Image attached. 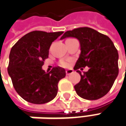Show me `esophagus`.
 Wrapping results in <instances>:
<instances>
[{"instance_id": "obj_1", "label": "esophagus", "mask_w": 126, "mask_h": 126, "mask_svg": "<svg viewBox=\"0 0 126 126\" xmlns=\"http://www.w3.org/2000/svg\"><path fill=\"white\" fill-rule=\"evenodd\" d=\"M65 72H66V75H70V74H72V73L73 72V70H72V69L67 70L65 71Z\"/></svg>"}]
</instances>
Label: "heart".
Masks as SVG:
<instances>
[{"label":"heart","instance_id":"1","mask_svg":"<svg viewBox=\"0 0 126 126\" xmlns=\"http://www.w3.org/2000/svg\"><path fill=\"white\" fill-rule=\"evenodd\" d=\"M61 65L63 66V67H67L68 66V63L67 61H63L61 62Z\"/></svg>","mask_w":126,"mask_h":126}]
</instances>
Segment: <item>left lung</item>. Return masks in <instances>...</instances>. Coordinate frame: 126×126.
Wrapping results in <instances>:
<instances>
[{
	"label": "left lung",
	"instance_id": "8db88e82",
	"mask_svg": "<svg viewBox=\"0 0 126 126\" xmlns=\"http://www.w3.org/2000/svg\"><path fill=\"white\" fill-rule=\"evenodd\" d=\"M75 37L80 43L81 53L74 70L80 75V81L75 86L81 98L93 100L110 91L119 74L117 49L110 38L88 27L68 31L61 37ZM88 66L83 75L78 70Z\"/></svg>",
	"mask_w": 126,
	"mask_h": 126
}]
</instances>
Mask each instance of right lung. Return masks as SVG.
Segmentation results:
<instances>
[{
	"label": "right lung",
	"mask_w": 126,
	"mask_h": 126,
	"mask_svg": "<svg viewBox=\"0 0 126 126\" xmlns=\"http://www.w3.org/2000/svg\"><path fill=\"white\" fill-rule=\"evenodd\" d=\"M63 33L32 31L12 47L8 74L16 91L27 102L45 104L56 96L58 83L65 77V69L55 67L46 72L42 67L48 58L51 43Z\"/></svg>",
	"instance_id": "right-lung-1"
}]
</instances>
